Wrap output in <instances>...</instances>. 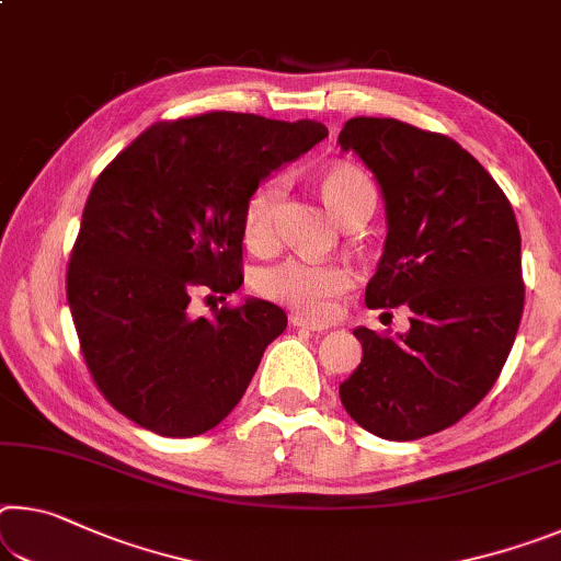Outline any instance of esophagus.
I'll use <instances>...</instances> for the list:
<instances>
[{
    "instance_id": "1",
    "label": "esophagus",
    "mask_w": 561,
    "mask_h": 561,
    "mask_svg": "<svg viewBox=\"0 0 561 561\" xmlns=\"http://www.w3.org/2000/svg\"><path fill=\"white\" fill-rule=\"evenodd\" d=\"M289 322H291V327H297V329H307V332H324V329H327V324L314 322V319H309V317L299 314V312H291Z\"/></svg>"
}]
</instances>
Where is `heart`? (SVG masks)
<instances>
[{"label": "heart", "instance_id": "obj_1", "mask_svg": "<svg viewBox=\"0 0 561 561\" xmlns=\"http://www.w3.org/2000/svg\"><path fill=\"white\" fill-rule=\"evenodd\" d=\"M319 194L344 225H359L375 209L377 192L369 174L350 162H334L317 176ZM284 194L279 176H270L254 186L244 204L242 234L252 252H270L274 247V217ZM354 270L344 262H314L289 256L256 274L254 287L262 297L277 301L295 312L324 319L334 312L336 299L352 289Z\"/></svg>", "mask_w": 561, "mask_h": 561}]
</instances>
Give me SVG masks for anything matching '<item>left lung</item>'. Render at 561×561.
Wrapping results in <instances>:
<instances>
[{
  "instance_id": "1",
  "label": "left lung",
  "mask_w": 561,
  "mask_h": 561,
  "mask_svg": "<svg viewBox=\"0 0 561 561\" xmlns=\"http://www.w3.org/2000/svg\"><path fill=\"white\" fill-rule=\"evenodd\" d=\"M340 145L375 172L387 204L364 301L412 312L407 334L354 332L362 364L340 385L342 404L381 439L430 437L472 412L510 357L524 309L517 219L492 174L439 131L354 117Z\"/></svg>"
}]
</instances>
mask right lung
I'll return each mask as SVG.
<instances>
[{"mask_svg": "<svg viewBox=\"0 0 561 561\" xmlns=\"http://www.w3.org/2000/svg\"><path fill=\"white\" fill-rule=\"evenodd\" d=\"M327 137L312 119L204 112L157 122L104 167L67 266L89 375L117 412L162 437H197L247 392L287 314L264 299L211 307L244 282L254 186Z\"/></svg>", "mask_w": 561, "mask_h": 561, "instance_id": "right-lung-1", "label": "right lung"}]
</instances>
